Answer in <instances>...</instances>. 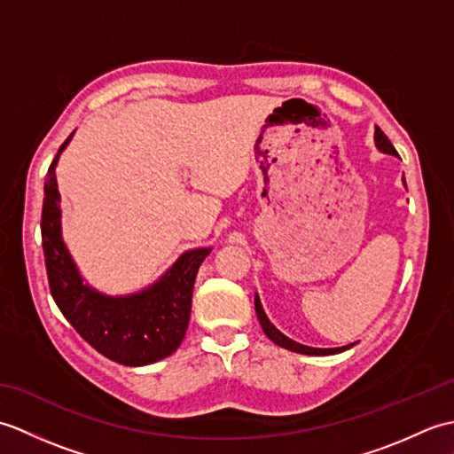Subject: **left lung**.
<instances>
[{"instance_id": "8db88e82", "label": "left lung", "mask_w": 454, "mask_h": 454, "mask_svg": "<svg viewBox=\"0 0 454 454\" xmlns=\"http://www.w3.org/2000/svg\"><path fill=\"white\" fill-rule=\"evenodd\" d=\"M374 142H376V148H379L380 152H387V153H392V156H398L396 148L392 146V142L388 140L387 134H384L380 129L374 130ZM403 183H406V179H403ZM255 312H257V317H259V324H262L263 332H265L269 340H271L277 345L285 347V349H288V351L302 353V355H333V353H341L345 349H349V347H353V345H347V347H337V349H316V347H306V345H301V343H296L293 340H288L286 335H283L271 322L267 320V316H265L263 308H262V302H259L257 296H255Z\"/></svg>"}]
</instances>
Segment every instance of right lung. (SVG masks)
Masks as SVG:
<instances>
[{
	"instance_id": "1",
	"label": "right lung",
	"mask_w": 454,
	"mask_h": 454,
	"mask_svg": "<svg viewBox=\"0 0 454 454\" xmlns=\"http://www.w3.org/2000/svg\"><path fill=\"white\" fill-rule=\"evenodd\" d=\"M70 138L72 134L58 150L44 181L41 234L51 294L74 330L107 359L127 366L166 359L185 337L192 285L210 249L183 254L161 281L132 296L111 298L83 285L60 236V195L54 173Z\"/></svg>"
}]
</instances>
